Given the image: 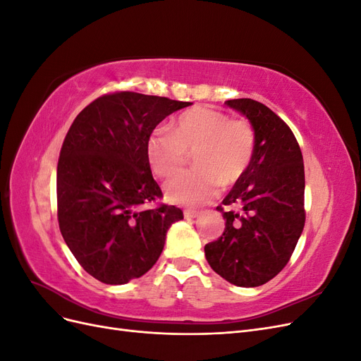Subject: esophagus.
I'll list each match as a JSON object with an SVG mask.
<instances>
[{"mask_svg":"<svg viewBox=\"0 0 361 361\" xmlns=\"http://www.w3.org/2000/svg\"><path fill=\"white\" fill-rule=\"evenodd\" d=\"M183 215H185V218H195V216L200 215V212L195 211V209H185Z\"/></svg>","mask_w":361,"mask_h":361,"instance_id":"esophagus-1","label":"esophagus"}]
</instances>
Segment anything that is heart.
Segmentation results:
<instances>
[{
	"label": "heart",
	"mask_w": 361,
	"mask_h": 361,
	"mask_svg": "<svg viewBox=\"0 0 361 361\" xmlns=\"http://www.w3.org/2000/svg\"><path fill=\"white\" fill-rule=\"evenodd\" d=\"M255 129L244 118L207 106H195L178 117L171 130H154L146 154L158 178L179 171L187 154H194L195 170L183 171L164 183L170 203L203 204L215 197L220 185L241 179L255 155Z\"/></svg>",
	"instance_id": "b5f03b06"
}]
</instances>
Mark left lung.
<instances>
[{"instance_id":"obj_1","label":"left lung","mask_w":361,"mask_h":361,"mask_svg":"<svg viewBox=\"0 0 361 361\" xmlns=\"http://www.w3.org/2000/svg\"><path fill=\"white\" fill-rule=\"evenodd\" d=\"M255 129L250 167L224 200L223 235L204 245L207 264L232 285L256 288L286 267L304 228V162L290 128L264 104L226 101Z\"/></svg>"}]
</instances>
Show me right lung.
<instances>
[{
	"label": "right lung",
	"instance_id": "obj_1",
	"mask_svg": "<svg viewBox=\"0 0 361 361\" xmlns=\"http://www.w3.org/2000/svg\"><path fill=\"white\" fill-rule=\"evenodd\" d=\"M191 105L169 97L114 92L76 116L60 150L57 216L78 264L105 285H125L157 264L176 206L141 204L162 197L146 145L171 113Z\"/></svg>",
	"mask_w": 361,
	"mask_h": 361
}]
</instances>
